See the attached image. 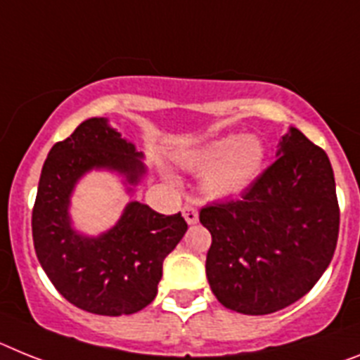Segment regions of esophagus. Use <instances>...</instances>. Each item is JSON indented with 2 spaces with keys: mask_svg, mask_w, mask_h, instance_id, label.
<instances>
[{
  "mask_svg": "<svg viewBox=\"0 0 360 360\" xmlns=\"http://www.w3.org/2000/svg\"><path fill=\"white\" fill-rule=\"evenodd\" d=\"M183 217H185L188 225H194V223H198V219H199L198 208L185 207V208H183Z\"/></svg>",
  "mask_w": 360,
  "mask_h": 360,
  "instance_id": "obj_1",
  "label": "esophagus"
}]
</instances>
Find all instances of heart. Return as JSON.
I'll return each mask as SVG.
<instances>
[{
	"instance_id": "heart-1",
	"label": "heart",
	"mask_w": 360,
	"mask_h": 360,
	"mask_svg": "<svg viewBox=\"0 0 360 360\" xmlns=\"http://www.w3.org/2000/svg\"><path fill=\"white\" fill-rule=\"evenodd\" d=\"M265 162L264 141L256 135H223L185 159L188 170L201 174L210 198H236L255 185Z\"/></svg>"
}]
</instances>
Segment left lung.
<instances>
[{"mask_svg":"<svg viewBox=\"0 0 360 360\" xmlns=\"http://www.w3.org/2000/svg\"><path fill=\"white\" fill-rule=\"evenodd\" d=\"M276 161L241 199L201 208L212 234L207 278L226 309L269 315L300 300L324 274L339 238L333 168L322 148L289 128Z\"/></svg>","mask_w":360,"mask_h":360,"instance_id":"1","label":"left lung"}]
</instances>
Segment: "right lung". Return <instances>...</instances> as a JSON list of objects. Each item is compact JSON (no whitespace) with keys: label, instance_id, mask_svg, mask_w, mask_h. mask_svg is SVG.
Returning <instances> with one entry per match:
<instances>
[{"label":"right lung","instance_id":"obj_1","mask_svg":"<svg viewBox=\"0 0 360 360\" xmlns=\"http://www.w3.org/2000/svg\"><path fill=\"white\" fill-rule=\"evenodd\" d=\"M137 152L108 119L84 120L51 148L41 168L32 208V240L45 274L72 306L95 315L137 313L157 295L162 262L185 236L183 216H165L129 201L110 231L86 236L72 229L69 207L77 183L87 172L119 174L134 192L146 175Z\"/></svg>","mask_w":360,"mask_h":360}]
</instances>
